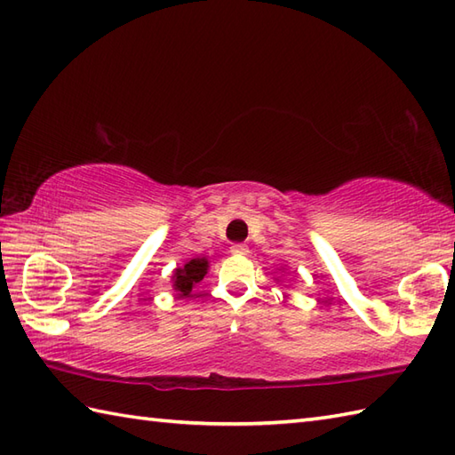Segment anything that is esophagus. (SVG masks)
<instances>
[{"label":"esophagus","instance_id":"1","mask_svg":"<svg viewBox=\"0 0 455 455\" xmlns=\"http://www.w3.org/2000/svg\"><path fill=\"white\" fill-rule=\"evenodd\" d=\"M230 252L238 254V256L248 254V246H244V244H233V246H230Z\"/></svg>","mask_w":455,"mask_h":455}]
</instances>
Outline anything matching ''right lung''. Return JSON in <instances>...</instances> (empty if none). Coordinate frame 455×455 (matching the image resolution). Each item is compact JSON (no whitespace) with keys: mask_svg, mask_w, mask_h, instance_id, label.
I'll return each instance as SVG.
<instances>
[{"mask_svg":"<svg viewBox=\"0 0 455 455\" xmlns=\"http://www.w3.org/2000/svg\"><path fill=\"white\" fill-rule=\"evenodd\" d=\"M209 259L205 256L191 258L189 262L173 269L172 274V289L176 291L178 297H186L191 293V289L196 287L203 277L207 275Z\"/></svg>","mask_w":455,"mask_h":455,"instance_id":"1","label":"right lung"}]
</instances>
